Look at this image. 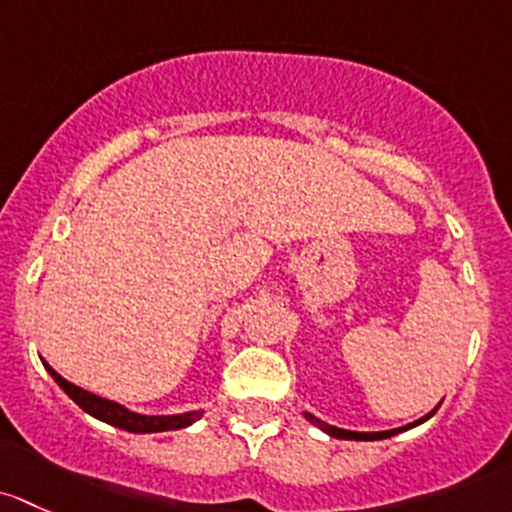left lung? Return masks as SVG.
<instances>
[{
	"label": "left lung",
	"mask_w": 512,
	"mask_h": 512,
	"mask_svg": "<svg viewBox=\"0 0 512 512\" xmlns=\"http://www.w3.org/2000/svg\"><path fill=\"white\" fill-rule=\"evenodd\" d=\"M441 407V404H439ZM436 407V409H439ZM434 409V412H436ZM434 412H429L426 416H421L419 421H414V424H407V426H402V429H392V431H347V429H337V426H330V424H325V421H320V419H315L313 414H308L305 412V419L310 421V424H315L318 426V429H323L325 434H330V436H335V439H347V441H379V439H389V436H394V434H399V431H407V429H412V426H419V424H424L426 419H431V416H434Z\"/></svg>",
	"instance_id": "left-lung-1"
}]
</instances>
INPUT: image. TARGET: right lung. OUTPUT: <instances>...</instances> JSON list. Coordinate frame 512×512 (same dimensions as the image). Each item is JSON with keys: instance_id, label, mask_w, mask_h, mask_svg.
Here are the masks:
<instances>
[{"instance_id": "1", "label": "right lung", "mask_w": 512, "mask_h": 512, "mask_svg": "<svg viewBox=\"0 0 512 512\" xmlns=\"http://www.w3.org/2000/svg\"><path fill=\"white\" fill-rule=\"evenodd\" d=\"M44 367L49 370L51 377L56 379V384L83 409L86 414L96 416V419L105 421L110 426H118V429L133 431V434H157V431H175L184 429V426L194 424L204 412H187V414H172V416H147V414H135L130 409H125L123 404L110 402V399L98 397V394L86 392V389L76 387L68 379H63L54 367H49L44 362Z\"/></svg>"}]
</instances>
